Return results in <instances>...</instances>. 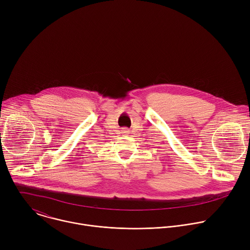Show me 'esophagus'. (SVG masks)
Segmentation results:
<instances>
[{
  "label": "esophagus",
  "instance_id": "obj_1",
  "mask_svg": "<svg viewBox=\"0 0 250 250\" xmlns=\"http://www.w3.org/2000/svg\"><path fill=\"white\" fill-rule=\"evenodd\" d=\"M128 131H129V130H128L127 128H125H125H122V133L127 134V133H128Z\"/></svg>",
  "mask_w": 250,
  "mask_h": 250
}]
</instances>
